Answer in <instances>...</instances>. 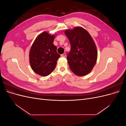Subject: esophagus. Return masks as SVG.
Returning a JSON list of instances; mask_svg holds the SVG:
<instances>
[{
    "mask_svg": "<svg viewBox=\"0 0 126 126\" xmlns=\"http://www.w3.org/2000/svg\"><path fill=\"white\" fill-rule=\"evenodd\" d=\"M61 56H62V57H66V53H63V54L62 55H61Z\"/></svg>",
    "mask_w": 126,
    "mask_h": 126,
    "instance_id": "obj_1",
    "label": "esophagus"
}]
</instances>
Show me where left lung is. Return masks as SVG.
I'll return each mask as SVG.
<instances>
[{
  "mask_svg": "<svg viewBox=\"0 0 126 126\" xmlns=\"http://www.w3.org/2000/svg\"><path fill=\"white\" fill-rule=\"evenodd\" d=\"M64 33L70 43V51L67 59L71 70L79 76L88 74L97 59L96 45L87 30L82 27L66 30Z\"/></svg>",
  "mask_w": 126,
  "mask_h": 126,
  "instance_id": "obj_1",
  "label": "left lung"
}]
</instances>
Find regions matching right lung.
Listing matches in <instances>:
<instances>
[{"instance_id":"right-lung-1","label":"right lung","mask_w":126,"mask_h":126,"mask_svg":"<svg viewBox=\"0 0 126 126\" xmlns=\"http://www.w3.org/2000/svg\"><path fill=\"white\" fill-rule=\"evenodd\" d=\"M54 39V35L44 32L36 38L30 49V66L33 71L41 76H47L54 71L60 57L53 44Z\"/></svg>"}]
</instances>
